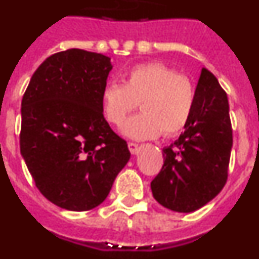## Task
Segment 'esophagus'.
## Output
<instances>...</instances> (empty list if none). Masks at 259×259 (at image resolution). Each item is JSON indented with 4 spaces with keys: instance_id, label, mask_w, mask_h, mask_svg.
<instances>
[{
    "instance_id": "34e87169",
    "label": "esophagus",
    "mask_w": 259,
    "mask_h": 259,
    "mask_svg": "<svg viewBox=\"0 0 259 259\" xmlns=\"http://www.w3.org/2000/svg\"><path fill=\"white\" fill-rule=\"evenodd\" d=\"M128 149H130V152H131L132 154H137V153H139V149H140V146L136 143H128Z\"/></svg>"
}]
</instances>
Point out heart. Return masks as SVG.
Returning <instances> with one entry per match:
<instances>
[{
    "label": "heart",
    "instance_id": "1",
    "mask_svg": "<svg viewBox=\"0 0 259 259\" xmlns=\"http://www.w3.org/2000/svg\"><path fill=\"white\" fill-rule=\"evenodd\" d=\"M141 101L143 113L123 127L125 136L149 140L175 136L187 127L194 106V88L187 75L162 62H146L128 70L124 84L109 83L101 92L105 118L120 127Z\"/></svg>",
    "mask_w": 259,
    "mask_h": 259
}]
</instances>
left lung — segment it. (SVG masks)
<instances>
[{
	"mask_svg": "<svg viewBox=\"0 0 259 259\" xmlns=\"http://www.w3.org/2000/svg\"><path fill=\"white\" fill-rule=\"evenodd\" d=\"M231 149L227 95L218 79L202 68L185 131L162 150L163 166L150 184L153 197L172 211L198 210L223 189Z\"/></svg>",
	"mask_w": 259,
	"mask_h": 259,
	"instance_id": "1",
	"label": "left lung"
}]
</instances>
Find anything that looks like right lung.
Instances as JSON below:
<instances>
[{"instance_id": "obj_1", "label": "right lung", "mask_w": 259, "mask_h": 259, "mask_svg": "<svg viewBox=\"0 0 259 259\" xmlns=\"http://www.w3.org/2000/svg\"><path fill=\"white\" fill-rule=\"evenodd\" d=\"M109 57L68 49L48 57L22 100L20 153L38 191L62 209L106 200L131 153L104 118Z\"/></svg>"}]
</instances>
